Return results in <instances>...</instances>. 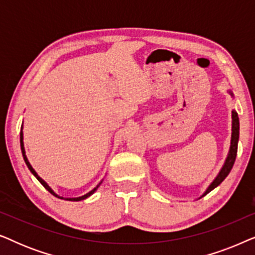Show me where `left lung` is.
Listing matches in <instances>:
<instances>
[{
    "instance_id": "8db88e82",
    "label": "left lung",
    "mask_w": 255,
    "mask_h": 255,
    "mask_svg": "<svg viewBox=\"0 0 255 255\" xmlns=\"http://www.w3.org/2000/svg\"><path fill=\"white\" fill-rule=\"evenodd\" d=\"M228 93L230 94V96L231 97H235L232 90H228ZM231 131H232L231 132V141H230L229 153H228V155H226L225 161H224V163H223L222 168L219 169L217 175H216L215 179L212 180V182L209 184V186L207 187V189L204 190V193L202 194L201 196L197 198V200L204 197L205 195L210 193L211 190H214L216 187H218L219 184H221L223 181L225 180V177L229 175V173L231 172L233 163H235V161H236L237 149H238V140H239V117H238V114H237L236 110H232V128H231Z\"/></svg>"
}]
</instances>
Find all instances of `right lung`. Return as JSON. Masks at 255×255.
<instances>
[{"label":"right lung","mask_w":255,"mask_h":255,"mask_svg":"<svg viewBox=\"0 0 255 255\" xmlns=\"http://www.w3.org/2000/svg\"><path fill=\"white\" fill-rule=\"evenodd\" d=\"M23 139H24V134H23V124H22V128H20V149H22V154H23V158H24V161H25V163H26V166H27V168L30 169V172L33 174L34 175V177H36V179L39 181V182L43 184V186L45 187V189L46 190H48L50 191V193L52 194V195H54L55 197H58V198H61V200H66V201H72V202H79V201H82V200H86V198H88L89 196H92V195L95 193V191L97 190V188H99L101 184H102V182H103V180L101 181V182L97 184V186L94 188L93 190H90L89 193H87L86 195H82V196H79V197H62V196H59V195L55 193V191L52 189V188L48 186L47 184V182L45 180H43L41 179V177L38 175V173L36 172V170H34V168L32 166H31V163H30V161H29V159H27V156H26V154H25V147H24V141H23Z\"/></svg>","instance_id":"1"}]
</instances>
